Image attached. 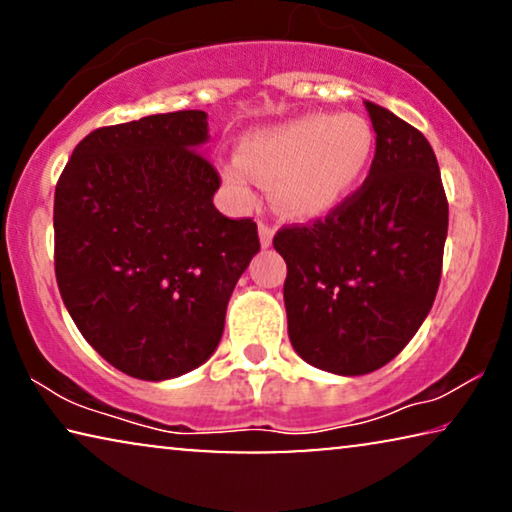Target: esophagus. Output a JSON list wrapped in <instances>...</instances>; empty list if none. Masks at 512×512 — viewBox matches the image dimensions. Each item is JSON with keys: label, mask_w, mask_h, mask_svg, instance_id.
I'll return each instance as SVG.
<instances>
[{"label": "esophagus", "mask_w": 512, "mask_h": 512, "mask_svg": "<svg viewBox=\"0 0 512 512\" xmlns=\"http://www.w3.org/2000/svg\"><path fill=\"white\" fill-rule=\"evenodd\" d=\"M258 237H261L263 247H270L272 237H275V226H270L268 221H261L258 223Z\"/></svg>", "instance_id": "obj_1"}]
</instances>
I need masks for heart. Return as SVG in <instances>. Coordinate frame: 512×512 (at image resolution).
Masks as SVG:
<instances>
[{
  "label": "heart",
  "instance_id": "1",
  "mask_svg": "<svg viewBox=\"0 0 512 512\" xmlns=\"http://www.w3.org/2000/svg\"><path fill=\"white\" fill-rule=\"evenodd\" d=\"M373 153L375 132L363 116L310 114L251 135L223 177L242 200L254 198L258 179L270 184L279 212L317 219L361 186Z\"/></svg>",
  "mask_w": 512,
  "mask_h": 512
}]
</instances>
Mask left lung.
<instances>
[{
	"label": "left lung",
	"mask_w": 512,
	"mask_h": 512,
	"mask_svg": "<svg viewBox=\"0 0 512 512\" xmlns=\"http://www.w3.org/2000/svg\"><path fill=\"white\" fill-rule=\"evenodd\" d=\"M375 158L359 191L303 226L277 230L291 345L310 366L366 375L412 340L436 300L447 198L417 128L366 102Z\"/></svg>",
	"instance_id": "left-lung-1"
}]
</instances>
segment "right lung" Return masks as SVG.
<instances>
[{"label":"right lung","mask_w":512,"mask_h":512,"mask_svg":"<svg viewBox=\"0 0 512 512\" xmlns=\"http://www.w3.org/2000/svg\"><path fill=\"white\" fill-rule=\"evenodd\" d=\"M198 109L83 137L55 186V279L90 347L137 380L198 368L223 335L237 279L258 254L254 219L214 207Z\"/></svg>","instance_id":"right-lung-1"}]
</instances>
